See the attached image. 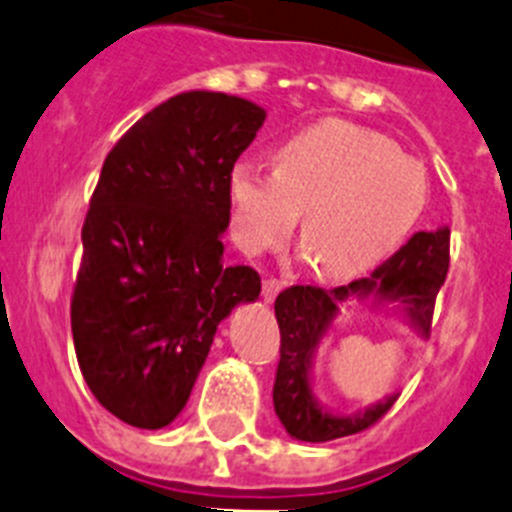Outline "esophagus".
<instances>
[{
    "label": "esophagus",
    "instance_id": "1",
    "mask_svg": "<svg viewBox=\"0 0 512 512\" xmlns=\"http://www.w3.org/2000/svg\"><path fill=\"white\" fill-rule=\"evenodd\" d=\"M280 290H283V280L278 278L262 280V300H265V303H272V300L278 298Z\"/></svg>",
    "mask_w": 512,
    "mask_h": 512
}]
</instances>
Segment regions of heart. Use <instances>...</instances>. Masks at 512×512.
<instances>
[{
	"mask_svg": "<svg viewBox=\"0 0 512 512\" xmlns=\"http://www.w3.org/2000/svg\"><path fill=\"white\" fill-rule=\"evenodd\" d=\"M232 229L242 250L265 252L290 237L328 280L361 278L389 260L427 204V171L394 141L356 123H310L275 148V171L250 161L227 179Z\"/></svg>",
	"mask_w": 512,
	"mask_h": 512,
	"instance_id": "1",
	"label": "heart"
}]
</instances>
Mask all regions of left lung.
<instances>
[{"label":"left lung","mask_w":512,"mask_h":512,"mask_svg":"<svg viewBox=\"0 0 512 512\" xmlns=\"http://www.w3.org/2000/svg\"><path fill=\"white\" fill-rule=\"evenodd\" d=\"M450 270V227L417 232L391 260L376 267L371 278L323 290L293 285L275 300L280 326V364L272 386L275 414L285 432L300 442H331L364 432L391 409L399 394H389L364 412L336 414L323 407L313 391V358L341 305L348 300L389 308L401 315L417 336L427 338L434 300Z\"/></svg>","instance_id":"8db88e82"}]
</instances>
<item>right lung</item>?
<instances>
[{
    "label": "right lung",
    "instance_id": "add662e5",
    "mask_svg": "<svg viewBox=\"0 0 512 512\" xmlns=\"http://www.w3.org/2000/svg\"><path fill=\"white\" fill-rule=\"evenodd\" d=\"M262 123L252 100L189 90L148 111L105 156L70 323L85 384L131 427L179 417L217 326L260 295L252 267L224 262L222 234L229 171Z\"/></svg>",
    "mask_w": 512,
    "mask_h": 512
}]
</instances>
